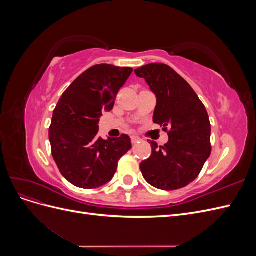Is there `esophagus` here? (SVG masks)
I'll return each mask as SVG.
<instances>
[{"instance_id":"esophagus-1","label":"esophagus","mask_w":256,"mask_h":256,"mask_svg":"<svg viewBox=\"0 0 256 256\" xmlns=\"http://www.w3.org/2000/svg\"><path fill=\"white\" fill-rule=\"evenodd\" d=\"M138 141H141V138H138V136H131V143L136 144Z\"/></svg>"}]
</instances>
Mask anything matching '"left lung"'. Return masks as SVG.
I'll return each instance as SVG.
<instances>
[{"instance_id": "1", "label": "left lung", "mask_w": 256, "mask_h": 256, "mask_svg": "<svg viewBox=\"0 0 256 256\" xmlns=\"http://www.w3.org/2000/svg\"><path fill=\"white\" fill-rule=\"evenodd\" d=\"M157 99L154 122L170 128L168 142L150 141L152 154L140 168L146 182L161 190H176L198 176L210 156V122L196 92L173 68L152 63L134 70Z\"/></svg>"}]
</instances>
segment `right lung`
<instances>
[{
	"mask_svg": "<svg viewBox=\"0 0 256 256\" xmlns=\"http://www.w3.org/2000/svg\"><path fill=\"white\" fill-rule=\"evenodd\" d=\"M131 74L130 67L92 66L69 85L53 111L52 156L62 175L76 187L92 189L109 182L118 160L131 148L127 134L106 140L97 136L102 112L113 109Z\"/></svg>",
	"mask_w": 256,
	"mask_h": 256,
	"instance_id": "add662e5",
	"label": "right lung"
}]
</instances>
